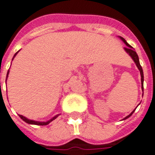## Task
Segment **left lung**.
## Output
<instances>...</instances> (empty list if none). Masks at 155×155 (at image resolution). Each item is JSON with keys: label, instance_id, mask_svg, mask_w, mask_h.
Instances as JSON below:
<instances>
[{"label": "left lung", "instance_id": "8db88e82", "mask_svg": "<svg viewBox=\"0 0 155 155\" xmlns=\"http://www.w3.org/2000/svg\"><path fill=\"white\" fill-rule=\"evenodd\" d=\"M120 38L123 40V43L126 44L127 47L124 48V49H125V51L128 54L130 55L131 57H132V59H134V61L135 62V64H136V65H137V67L138 68V70H139V71H140V74H141V81H142V89H143V69H142L141 65H140V63H139V59H138V54H137V53L134 51V49L133 48V47L131 46V45H129V44L127 43V41L123 38H122V37H120ZM134 111L131 113V114H129V115L127 116V117H126L124 119H127L129 117H130L133 113H134Z\"/></svg>", "mask_w": 155, "mask_h": 155}]
</instances>
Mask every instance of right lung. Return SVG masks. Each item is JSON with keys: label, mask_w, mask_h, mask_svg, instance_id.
Wrapping results in <instances>:
<instances>
[{"label": "right lung", "mask_w": 155, "mask_h": 155, "mask_svg": "<svg viewBox=\"0 0 155 155\" xmlns=\"http://www.w3.org/2000/svg\"><path fill=\"white\" fill-rule=\"evenodd\" d=\"M17 53H18V52H17V53L15 54L14 57H15V56L17 55ZM14 57H13V58H14ZM8 74H9V70H8V72H7V75H6V78H7V76H8ZM0 84H1V83H0ZM58 116H59V115L55 116V117H54L53 118L50 119L49 121H48V122H44V123H41V122H36V121H32V120H29V119L26 118L25 117H23V116H21V115H19V117H21V118L22 119V120H23L24 122H26L27 123H29V124H34V125H39V126H44V125H48V123H51L52 121H53V120H54V119L56 118V117H57Z\"/></svg>", "instance_id": "1"}]
</instances>
